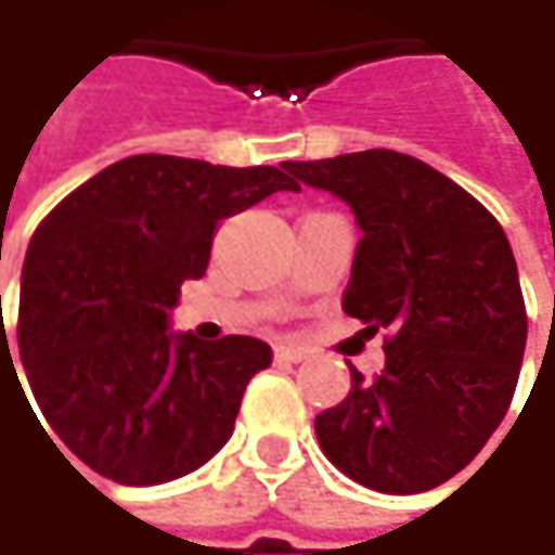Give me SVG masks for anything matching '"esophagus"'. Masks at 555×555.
<instances>
[{"label": "esophagus", "mask_w": 555, "mask_h": 555, "mask_svg": "<svg viewBox=\"0 0 555 555\" xmlns=\"http://www.w3.org/2000/svg\"><path fill=\"white\" fill-rule=\"evenodd\" d=\"M274 360L278 363H302V360H309V350L297 347V344H281V347H274Z\"/></svg>", "instance_id": "esophagus-1"}]
</instances>
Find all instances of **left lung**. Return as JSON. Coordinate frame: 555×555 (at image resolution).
Returning a JSON list of instances; mask_svg holds the SVG:
<instances>
[{
  "instance_id": "1",
  "label": "left lung",
  "mask_w": 555,
  "mask_h": 555,
  "mask_svg": "<svg viewBox=\"0 0 555 555\" xmlns=\"http://www.w3.org/2000/svg\"><path fill=\"white\" fill-rule=\"evenodd\" d=\"M284 170L353 211L363 236L340 306L388 335L385 370H350L347 398L315 416L319 446L370 490L426 493L477 457L518 385L528 315L505 230L457 182L388 147Z\"/></svg>"
}]
</instances>
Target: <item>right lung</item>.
Wrapping results in <instances>:
<instances>
[{
  "label": "right lung",
  "instance_id": "1",
  "mask_svg": "<svg viewBox=\"0 0 555 555\" xmlns=\"http://www.w3.org/2000/svg\"><path fill=\"white\" fill-rule=\"evenodd\" d=\"M299 185L278 167L170 154L109 164L37 227L21 268L18 347L37 408L100 477L154 487L233 436L243 391L271 366L258 337L173 332L223 218Z\"/></svg>",
  "mask_w": 555,
  "mask_h": 555
}]
</instances>
